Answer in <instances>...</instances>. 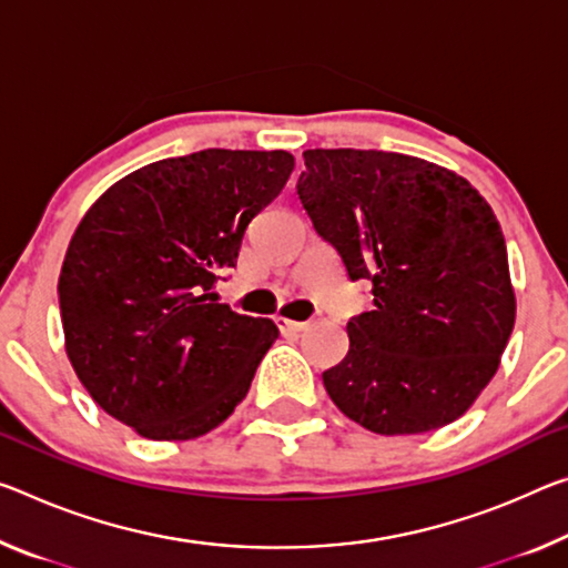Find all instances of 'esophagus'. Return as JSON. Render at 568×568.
Listing matches in <instances>:
<instances>
[{
    "mask_svg": "<svg viewBox=\"0 0 568 568\" xmlns=\"http://www.w3.org/2000/svg\"><path fill=\"white\" fill-rule=\"evenodd\" d=\"M275 323H277V328H281L283 333H301V331L308 328V323L291 321V318H283V316H277V318H275Z\"/></svg>",
    "mask_w": 568,
    "mask_h": 568,
    "instance_id": "1",
    "label": "esophagus"
}]
</instances>
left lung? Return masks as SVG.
Here are the masks:
<instances>
[{"label": "left lung", "instance_id": "1", "mask_svg": "<svg viewBox=\"0 0 568 568\" xmlns=\"http://www.w3.org/2000/svg\"><path fill=\"white\" fill-rule=\"evenodd\" d=\"M303 210L374 311L351 318L348 354L323 372L333 404L376 435H419L473 407L513 323L506 240L467 179L394 151L308 149Z\"/></svg>", "mask_w": 568, "mask_h": 568}]
</instances>
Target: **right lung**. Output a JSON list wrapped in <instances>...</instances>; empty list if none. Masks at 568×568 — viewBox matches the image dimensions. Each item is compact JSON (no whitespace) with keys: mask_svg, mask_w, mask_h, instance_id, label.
<instances>
[{"mask_svg":"<svg viewBox=\"0 0 568 568\" xmlns=\"http://www.w3.org/2000/svg\"><path fill=\"white\" fill-rule=\"evenodd\" d=\"M287 151L204 149L123 176L80 220L58 293L65 351L101 409L146 439L202 437L247 397L277 326L217 303Z\"/></svg>","mask_w":568,"mask_h":568,"instance_id":"obj_1","label":"right lung"}]
</instances>
